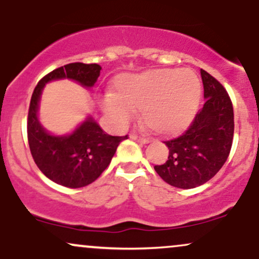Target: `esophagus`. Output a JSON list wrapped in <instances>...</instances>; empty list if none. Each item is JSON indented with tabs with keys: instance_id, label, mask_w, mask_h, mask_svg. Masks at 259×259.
Wrapping results in <instances>:
<instances>
[{
	"instance_id": "obj_1",
	"label": "esophagus",
	"mask_w": 259,
	"mask_h": 259,
	"mask_svg": "<svg viewBox=\"0 0 259 259\" xmlns=\"http://www.w3.org/2000/svg\"><path fill=\"white\" fill-rule=\"evenodd\" d=\"M130 138H132L133 140H135V141L141 142V144H148V142H150V139H147V138H141V136L135 135V134H132V135H130Z\"/></svg>"
}]
</instances>
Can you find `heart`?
Returning a JSON list of instances; mask_svg holds the SVG:
<instances>
[{"mask_svg": "<svg viewBox=\"0 0 259 259\" xmlns=\"http://www.w3.org/2000/svg\"><path fill=\"white\" fill-rule=\"evenodd\" d=\"M117 96L108 95L105 111L125 125L142 109L145 124L162 135H173L191 123L201 102V82L190 69H151L125 74L115 81Z\"/></svg>", "mask_w": 259, "mask_h": 259, "instance_id": "b5f03b06", "label": "heart"}]
</instances>
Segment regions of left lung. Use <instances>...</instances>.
Listing matches in <instances>:
<instances>
[{"instance_id": "1", "label": "left lung", "mask_w": 259, "mask_h": 259, "mask_svg": "<svg viewBox=\"0 0 259 259\" xmlns=\"http://www.w3.org/2000/svg\"><path fill=\"white\" fill-rule=\"evenodd\" d=\"M204 102L189 129L179 138L164 141L168 159L154 170L169 185L194 189L221 170L230 153L234 138V109L227 90L201 69Z\"/></svg>"}]
</instances>
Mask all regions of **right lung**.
<instances>
[{"mask_svg":"<svg viewBox=\"0 0 259 259\" xmlns=\"http://www.w3.org/2000/svg\"><path fill=\"white\" fill-rule=\"evenodd\" d=\"M99 64L69 63L45 75L37 82L28 113V141L35 163L50 180L78 189L94 183L108 167L117 147L125 136L108 135L94 118L89 117L69 135L47 133L37 118L41 92L47 82L70 79L84 88H92L100 76Z\"/></svg>","mask_w":259,"mask_h":259,"instance_id":"1","label":"right lung"}]
</instances>
